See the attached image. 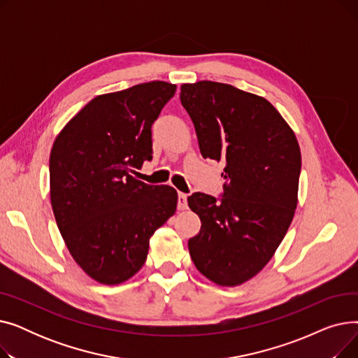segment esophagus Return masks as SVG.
Segmentation results:
<instances>
[{
  "label": "esophagus",
  "instance_id": "34e87169",
  "mask_svg": "<svg viewBox=\"0 0 358 358\" xmlns=\"http://www.w3.org/2000/svg\"><path fill=\"white\" fill-rule=\"evenodd\" d=\"M187 208H189V204H187V194L178 193V210H185Z\"/></svg>",
  "mask_w": 358,
  "mask_h": 358
}]
</instances>
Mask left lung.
Returning a JSON list of instances; mask_svg holds the SVG:
<instances>
[{
	"instance_id": "1",
	"label": "left lung",
	"mask_w": 358,
	"mask_h": 358,
	"mask_svg": "<svg viewBox=\"0 0 358 358\" xmlns=\"http://www.w3.org/2000/svg\"><path fill=\"white\" fill-rule=\"evenodd\" d=\"M180 100L193 120L203 158L223 161L220 201L194 193L201 220L189 239L196 268L217 286L257 275L283 241L297 208L302 155L293 129L264 97L229 84H182Z\"/></svg>"
}]
</instances>
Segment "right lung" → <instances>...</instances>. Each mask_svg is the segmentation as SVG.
Wrapping results in <instances>:
<instances>
[{
	"mask_svg": "<svg viewBox=\"0 0 358 358\" xmlns=\"http://www.w3.org/2000/svg\"><path fill=\"white\" fill-rule=\"evenodd\" d=\"M177 85L152 81L101 94L56 136L50 203L73 261L100 285L116 286L145 264L149 239L176 213L169 185H148L135 168L152 159L150 126Z\"/></svg>",
	"mask_w": 358,
	"mask_h": 358,
	"instance_id": "obj_1",
	"label": "right lung"
}]
</instances>
